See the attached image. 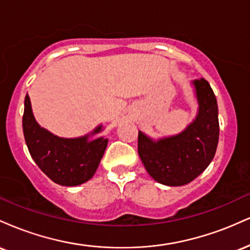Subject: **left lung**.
I'll return each instance as SVG.
<instances>
[{"instance_id":"8db88e82","label":"left lung","mask_w":250,"mask_h":250,"mask_svg":"<svg viewBox=\"0 0 250 250\" xmlns=\"http://www.w3.org/2000/svg\"><path fill=\"white\" fill-rule=\"evenodd\" d=\"M197 114L179 134L153 139L139 130V155L155 181L169 187L185 186L196 179L213 161L219 143V108L208 81H190Z\"/></svg>"}]
</instances>
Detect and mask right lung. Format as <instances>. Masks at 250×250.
<instances>
[{"mask_svg":"<svg viewBox=\"0 0 250 250\" xmlns=\"http://www.w3.org/2000/svg\"><path fill=\"white\" fill-rule=\"evenodd\" d=\"M22 125L34 161L51 181L65 187H74L90 180L108 145V139L99 136L103 131L102 125L89 134L73 139L51 134L36 122L28 95L24 99Z\"/></svg>","mask_w":250,"mask_h":250,"instance_id":"obj_1","label":"right lung"}]
</instances>
